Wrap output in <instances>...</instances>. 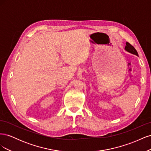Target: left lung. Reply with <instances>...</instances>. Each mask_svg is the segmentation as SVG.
I'll list each match as a JSON object with an SVG mask.
<instances>
[{"instance_id": "8db88e82", "label": "left lung", "mask_w": 151, "mask_h": 151, "mask_svg": "<svg viewBox=\"0 0 151 151\" xmlns=\"http://www.w3.org/2000/svg\"><path fill=\"white\" fill-rule=\"evenodd\" d=\"M125 50H127V51L129 52L133 53L134 55H136L137 56H138V53H137V50H135V48L133 46H132V45L130 43H128V42L126 43Z\"/></svg>"}]
</instances>
